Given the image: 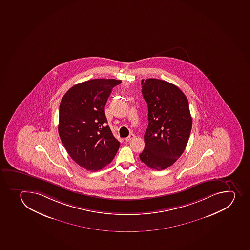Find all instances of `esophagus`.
<instances>
[{
    "label": "esophagus",
    "instance_id": "34e87169",
    "mask_svg": "<svg viewBox=\"0 0 250 250\" xmlns=\"http://www.w3.org/2000/svg\"><path fill=\"white\" fill-rule=\"evenodd\" d=\"M136 136L134 135V134H133V133H131L130 135L128 136V137H127V138H125L126 142H129V141L133 140V139H134L135 138Z\"/></svg>",
    "mask_w": 250,
    "mask_h": 250
}]
</instances>
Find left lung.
Wrapping results in <instances>:
<instances>
[{
    "label": "left lung",
    "instance_id": "left-lung-1",
    "mask_svg": "<svg viewBox=\"0 0 250 250\" xmlns=\"http://www.w3.org/2000/svg\"><path fill=\"white\" fill-rule=\"evenodd\" d=\"M142 86L149 124L139 157L160 171L178 160L188 143L192 128L188 99L177 86L160 79H143Z\"/></svg>",
    "mask_w": 250,
    "mask_h": 250
}]
</instances>
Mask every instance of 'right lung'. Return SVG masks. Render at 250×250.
<instances>
[{
	"mask_svg": "<svg viewBox=\"0 0 250 250\" xmlns=\"http://www.w3.org/2000/svg\"><path fill=\"white\" fill-rule=\"evenodd\" d=\"M122 83L116 79H91L72 86L59 107L58 133L67 153L88 171L110 164L120 147L106 125L104 107L112 89Z\"/></svg>",
	"mask_w": 250,
	"mask_h": 250,
	"instance_id": "obj_1",
	"label": "right lung"
}]
</instances>
